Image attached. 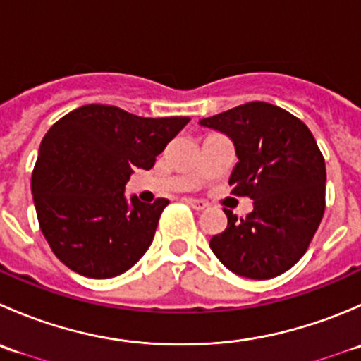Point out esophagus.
<instances>
[{"mask_svg": "<svg viewBox=\"0 0 361 361\" xmlns=\"http://www.w3.org/2000/svg\"><path fill=\"white\" fill-rule=\"evenodd\" d=\"M187 202L190 204V206L194 207L195 211H202V209H206L207 206H209V204H207L206 201H201V199H187Z\"/></svg>", "mask_w": 361, "mask_h": 361, "instance_id": "esophagus-1", "label": "esophagus"}]
</instances>
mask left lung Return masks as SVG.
<instances>
[{"mask_svg":"<svg viewBox=\"0 0 361 361\" xmlns=\"http://www.w3.org/2000/svg\"><path fill=\"white\" fill-rule=\"evenodd\" d=\"M199 123L231 137L239 162L228 185L253 199L245 218L224 209L227 228L211 238V250L243 278L283 274L307 251L325 213V159L314 136L292 113L262 101Z\"/></svg>","mask_w":361,"mask_h":361,"instance_id":"left-lung-1","label":"left lung"}]
</instances>
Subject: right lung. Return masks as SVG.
Masks as SVG:
<instances>
[{"label":"right lung","instance_id":"obj_1","mask_svg":"<svg viewBox=\"0 0 361 361\" xmlns=\"http://www.w3.org/2000/svg\"><path fill=\"white\" fill-rule=\"evenodd\" d=\"M188 116L145 118L87 104L57 120L31 178L39 228L66 267L94 279L129 271L154 241L167 199L126 197L134 169H152Z\"/></svg>","mask_w":361,"mask_h":361}]
</instances>
